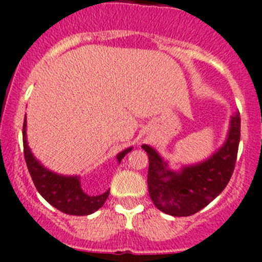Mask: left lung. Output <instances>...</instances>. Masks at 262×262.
Returning a JSON list of instances; mask_svg holds the SVG:
<instances>
[{
	"mask_svg": "<svg viewBox=\"0 0 262 262\" xmlns=\"http://www.w3.org/2000/svg\"><path fill=\"white\" fill-rule=\"evenodd\" d=\"M239 140L241 117L235 113L223 148L203 163L185 167L180 173L167 170L153 148L141 146L149 157L148 189L156 207L167 215L190 216L211 203L233 175Z\"/></svg>",
	"mask_w": 262,
	"mask_h": 262,
	"instance_id": "obj_1",
	"label": "left lung"
}]
</instances>
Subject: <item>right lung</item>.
<instances>
[{
  "instance_id": "obj_1",
  "label": "right lung",
  "mask_w": 262,
  "mask_h": 262,
  "mask_svg": "<svg viewBox=\"0 0 262 262\" xmlns=\"http://www.w3.org/2000/svg\"><path fill=\"white\" fill-rule=\"evenodd\" d=\"M26 119L23 123V146L24 158H26L27 167L31 173L34 186L38 193L51 204L52 207L58 208L67 215L73 216H86L94 213L105 203L109 195V190L100 195H89L81 188V184L77 176L74 178H66V176L56 175L51 171L46 170L43 166L38 163L33 154L29 150L26 138ZM133 148H127L117 156L118 162L122 161L124 156Z\"/></svg>"
}]
</instances>
